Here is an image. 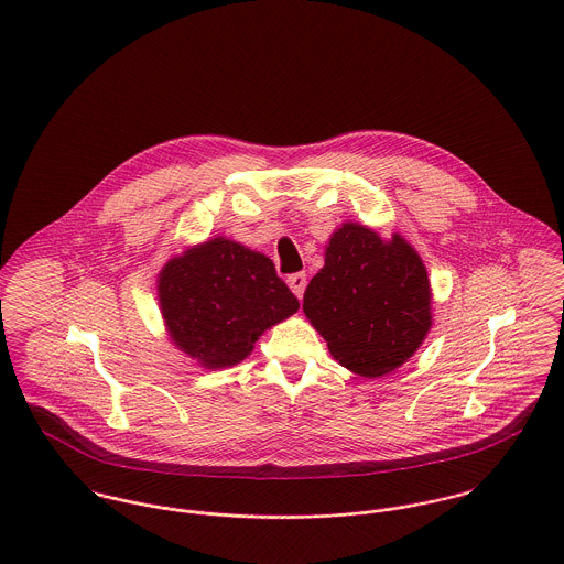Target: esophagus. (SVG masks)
Returning <instances> with one entry per match:
<instances>
[{"label": "esophagus", "mask_w": 564, "mask_h": 564, "mask_svg": "<svg viewBox=\"0 0 564 564\" xmlns=\"http://www.w3.org/2000/svg\"><path fill=\"white\" fill-rule=\"evenodd\" d=\"M286 282H289L291 291L295 293V297L302 300V297H304V291H306V273H293V275H289Z\"/></svg>", "instance_id": "1"}]
</instances>
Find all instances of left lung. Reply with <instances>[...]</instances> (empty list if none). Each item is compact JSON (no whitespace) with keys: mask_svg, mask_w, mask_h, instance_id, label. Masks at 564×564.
Returning <instances> with one entry per match:
<instances>
[{"mask_svg":"<svg viewBox=\"0 0 564 564\" xmlns=\"http://www.w3.org/2000/svg\"><path fill=\"white\" fill-rule=\"evenodd\" d=\"M304 315L345 369L382 378L425 340L432 289L416 249L347 221L325 245V264L304 293Z\"/></svg>","mask_w":564,"mask_h":564,"instance_id":"left-lung-1","label":"left lung"}]
</instances>
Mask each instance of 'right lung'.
<instances>
[{
  "label": "right lung",
  "mask_w": 564,
  "mask_h": 564,
  "mask_svg": "<svg viewBox=\"0 0 564 564\" xmlns=\"http://www.w3.org/2000/svg\"><path fill=\"white\" fill-rule=\"evenodd\" d=\"M156 289L171 343L204 369L239 365L264 329L300 308L269 256L226 237L171 258Z\"/></svg>",
  "instance_id": "add662e5"
}]
</instances>
